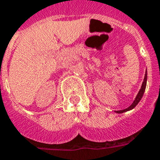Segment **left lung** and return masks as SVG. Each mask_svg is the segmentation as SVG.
Listing matches in <instances>:
<instances>
[{
    "label": "left lung",
    "mask_w": 160,
    "mask_h": 160,
    "mask_svg": "<svg viewBox=\"0 0 160 160\" xmlns=\"http://www.w3.org/2000/svg\"><path fill=\"white\" fill-rule=\"evenodd\" d=\"M146 84H147V72L145 73V76H144V79H143V82L142 84V86H141V89H140L139 92L138 94L137 95V97L135 98L134 100V102H132V104L129 107H128L127 109H124V110H121V111H116V112L118 113H122L124 112H127V111H129V110H132L133 109L134 107H136L138 105V103L140 102V100L142 99V95L144 93V91H145V88H146Z\"/></svg>",
    "instance_id": "1"
}]
</instances>
